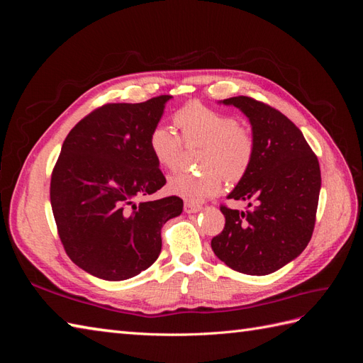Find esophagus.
I'll return each mask as SVG.
<instances>
[{"mask_svg": "<svg viewBox=\"0 0 363 363\" xmlns=\"http://www.w3.org/2000/svg\"><path fill=\"white\" fill-rule=\"evenodd\" d=\"M201 206L200 204H195V203H192V201H186L184 203V212L186 213H196V212H200L201 211Z\"/></svg>", "mask_w": 363, "mask_h": 363, "instance_id": "esophagus-1", "label": "esophagus"}]
</instances>
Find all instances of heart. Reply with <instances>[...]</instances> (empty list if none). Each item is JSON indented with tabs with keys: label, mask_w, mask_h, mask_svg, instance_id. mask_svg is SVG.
Listing matches in <instances>:
<instances>
[{
	"label": "heart",
	"mask_w": 363,
	"mask_h": 363,
	"mask_svg": "<svg viewBox=\"0 0 363 363\" xmlns=\"http://www.w3.org/2000/svg\"><path fill=\"white\" fill-rule=\"evenodd\" d=\"M186 144H200V172H175L168 179V191L189 201H203L223 188L224 177L238 182L248 172L255 159V139L251 131L238 119L208 108L200 103H189L174 116ZM148 147L162 168L174 169L179 164L182 139L167 125L151 130Z\"/></svg>",
	"instance_id": "b5f03b06"
}]
</instances>
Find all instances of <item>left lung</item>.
Masks as SVG:
<instances>
[{"label":"left lung","instance_id":"8db88e82","mask_svg":"<svg viewBox=\"0 0 363 363\" xmlns=\"http://www.w3.org/2000/svg\"><path fill=\"white\" fill-rule=\"evenodd\" d=\"M221 103L248 118L255 159L227 195L247 201L250 208L239 212L221 206L225 227L212 239V250L235 271L267 276L309 244L321 189L320 163L300 128L276 108L248 96Z\"/></svg>","mask_w":363,"mask_h":363}]
</instances>
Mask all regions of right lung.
Listing matches in <instances>:
<instances>
[{"label": "right lung", "instance_id": "right-lung-1", "mask_svg": "<svg viewBox=\"0 0 363 363\" xmlns=\"http://www.w3.org/2000/svg\"><path fill=\"white\" fill-rule=\"evenodd\" d=\"M171 98L106 104L63 142L51 207L65 251L91 276L121 281L150 268L160 255L163 224L183 211L179 196L135 204L167 183L148 138Z\"/></svg>", "mask_w": 363, "mask_h": 363}]
</instances>
